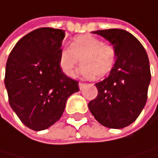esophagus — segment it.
Here are the masks:
<instances>
[{"instance_id":"1","label":"esophagus","mask_w":158,"mask_h":158,"mask_svg":"<svg viewBox=\"0 0 158 158\" xmlns=\"http://www.w3.org/2000/svg\"><path fill=\"white\" fill-rule=\"evenodd\" d=\"M84 85H85V84H84V83H82V82H80V83H78V86H80V89H81V90H82V89H83Z\"/></svg>"}]
</instances>
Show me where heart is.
Segmentation results:
<instances>
[{
    "label": "heart",
    "mask_w": 158,
    "mask_h": 158,
    "mask_svg": "<svg viewBox=\"0 0 158 158\" xmlns=\"http://www.w3.org/2000/svg\"><path fill=\"white\" fill-rule=\"evenodd\" d=\"M81 60L82 65L78 73L84 77L102 78L114 66L116 49L113 45L105 43L100 38L85 35L77 36L70 44V48L60 50L59 64L63 72L73 77L76 67Z\"/></svg>",
    "instance_id": "heart-1"
}]
</instances>
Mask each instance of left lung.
<instances>
[{
    "label": "left lung",
    "mask_w": 158,
    "mask_h": 158,
    "mask_svg": "<svg viewBox=\"0 0 158 158\" xmlns=\"http://www.w3.org/2000/svg\"><path fill=\"white\" fill-rule=\"evenodd\" d=\"M106 38L116 49V61L110 75L95 84L98 94L89 110L101 125L120 129L140 114L147 101L151 71L148 55L140 42L121 29L92 31Z\"/></svg>",
    "instance_id": "8db88e82"
}]
</instances>
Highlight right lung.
I'll list each match as a JSON object with an SVG mask.
<instances>
[{
    "label": "right lung",
    "instance_id": "1",
    "mask_svg": "<svg viewBox=\"0 0 158 158\" xmlns=\"http://www.w3.org/2000/svg\"><path fill=\"white\" fill-rule=\"evenodd\" d=\"M65 32L39 28L23 36L10 52L4 84L9 104L24 125L35 131L48 128L63 115L67 98L80 91L59 64Z\"/></svg>",
    "mask_w": 158,
    "mask_h": 158
}]
</instances>
